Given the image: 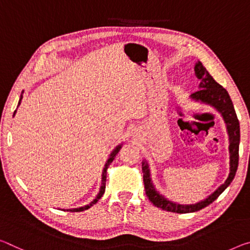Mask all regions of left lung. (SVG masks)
I'll return each instance as SVG.
<instances>
[{
    "mask_svg": "<svg viewBox=\"0 0 250 250\" xmlns=\"http://www.w3.org/2000/svg\"><path fill=\"white\" fill-rule=\"evenodd\" d=\"M195 74L200 80L199 90L192 93L190 99L195 102L207 104L211 108L218 111L223 117L227 133L229 137V175L227 179L223 185H220L211 195H209L206 199L192 205H180L169 200L165 196H162L159 191H157L150 175V169L148 161L146 159L142 161V172H144V182L146 188V195L149 198L151 203L161 208L162 210H167L177 213H187L195 212L200 210L212 201H215L221 192L231 184L233 178H235L237 168H238V159H239V141H240V128L239 121L237 118L235 108H233L232 101L227 90L223 88L219 83H217L207 70H206L203 63L200 61L196 62L195 64Z\"/></svg>",
    "mask_w": 250,
    "mask_h": 250,
    "instance_id": "left-lung-1",
    "label": "left lung"
}]
</instances>
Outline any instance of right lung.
I'll use <instances>...</instances> for the list:
<instances>
[{"instance_id": "obj_1", "label": "right lung", "mask_w": 250, "mask_h": 250, "mask_svg": "<svg viewBox=\"0 0 250 250\" xmlns=\"http://www.w3.org/2000/svg\"><path fill=\"white\" fill-rule=\"evenodd\" d=\"M22 93H23V91H22ZM22 98H23V96L21 94V97H20V100H19V104H18V106L21 104V100H22ZM15 112H17V110L14 111V114H15ZM14 114H13V117H14ZM121 146H122V144L121 145H119V146H117L116 148H114L113 150H112V152L110 153V157H109V159L106 160V162H105V165H104V171H102V180H101V187H100V191H99V193L97 195V197L94 198V199L91 201V203L89 204V205H86V206H83V207H79V208H73V209H66V211H83V210H86V209H89L91 206H93V205H96L97 203H98V200L100 199V198L102 197V195H104V190H105V181H106V169L109 168V166L111 165V162L113 161V159L114 158H116V156L118 154V152H119V150L121 149ZM63 210H64V209H63Z\"/></svg>"}]
</instances>
